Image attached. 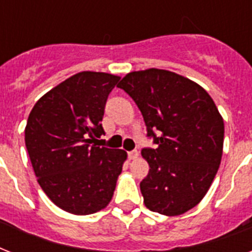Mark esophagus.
Returning <instances> with one entry per match:
<instances>
[{
  "instance_id": "obj_1",
  "label": "esophagus",
  "mask_w": 252,
  "mask_h": 252,
  "mask_svg": "<svg viewBox=\"0 0 252 252\" xmlns=\"http://www.w3.org/2000/svg\"><path fill=\"white\" fill-rule=\"evenodd\" d=\"M128 158L129 159H136V158H138V150H130V152H128Z\"/></svg>"
}]
</instances>
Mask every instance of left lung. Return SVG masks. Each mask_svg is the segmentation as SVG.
Masks as SVG:
<instances>
[{
	"label": "left lung",
	"mask_w": 252,
	"mask_h": 252,
	"mask_svg": "<svg viewBox=\"0 0 252 252\" xmlns=\"http://www.w3.org/2000/svg\"><path fill=\"white\" fill-rule=\"evenodd\" d=\"M118 87L136 102L157 145L141 152L150 167L140 183L145 207L165 216L183 215L203 200L217 174L222 116L203 87L170 70L130 72Z\"/></svg>",
	"instance_id": "8db88e82"
}]
</instances>
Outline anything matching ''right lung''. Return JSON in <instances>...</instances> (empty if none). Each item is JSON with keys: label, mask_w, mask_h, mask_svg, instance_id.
<instances>
[{"label": "right lung", "mask_w": 252, "mask_h": 252, "mask_svg": "<svg viewBox=\"0 0 252 252\" xmlns=\"http://www.w3.org/2000/svg\"><path fill=\"white\" fill-rule=\"evenodd\" d=\"M119 80L77 73L43 95L29 115L25 141L37 183L72 215H91L110 204L126 159L123 149L93 145L104 133V106Z\"/></svg>", "instance_id": "add662e5"}]
</instances>
